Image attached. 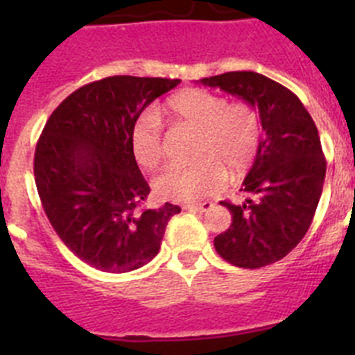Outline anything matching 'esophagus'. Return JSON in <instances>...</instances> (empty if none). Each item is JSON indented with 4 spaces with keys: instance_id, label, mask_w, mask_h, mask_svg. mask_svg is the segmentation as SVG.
I'll list each match as a JSON object with an SVG mask.
<instances>
[{
    "instance_id": "1",
    "label": "esophagus",
    "mask_w": 355,
    "mask_h": 355,
    "mask_svg": "<svg viewBox=\"0 0 355 355\" xmlns=\"http://www.w3.org/2000/svg\"><path fill=\"white\" fill-rule=\"evenodd\" d=\"M211 208H213V202H209V200H205V202H192V205L183 206V209H188V211H196V213H205Z\"/></svg>"
}]
</instances>
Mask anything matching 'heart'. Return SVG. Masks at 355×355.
Returning <instances> with one entry per match:
<instances>
[{"mask_svg": "<svg viewBox=\"0 0 355 355\" xmlns=\"http://www.w3.org/2000/svg\"><path fill=\"white\" fill-rule=\"evenodd\" d=\"M156 114L175 126L196 131L188 167H171L155 181L158 196L174 202H196L213 196L229 181L243 180L261 147V119L249 103H229L205 89H183L163 103ZM130 146L140 167L156 168L165 155L162 124L150 112L135 119Z\"/></svg>", "mask_w": 355, "mask_h": 355, "instance_id": "b5f03b06", "label": "heart"}]
</instances>
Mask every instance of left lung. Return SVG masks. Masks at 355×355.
Masks as SVG:
<instances>
[{
    "mask_svg": "<svg viewBox=\"0 0 355 355\" xmlns=\"http://www.w3.org/2000/svg\"><path fill=\"white\" fill-rule=\"evenodd\" d=\"M258 110L263 137L258 158L245 175V202L220 205L231 211L227 231L215 236L220 258L240 268L283 259L311 225L325 180V158L311 115L291 90L252 71L202 78Z\"/></svg>",
    "mask_w": 355,
    "mask_h": 355,
    "instance_id": "8db88e82",
    "label": "left lung"
}]
</instances>
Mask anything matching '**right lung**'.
Instances as JSON below:
<instances>
[{
    "mask_svg": "<svg viewBox=\"0 0 355 355\" xmlns=\"http://www.w3.org/2000/svg\"><path fill=\"white\" fill-rule=\"evenodd\" d=\"M181 80L110 76L74 90L51 114L35 149L33 174L53 229L81 261L124 274L158 254L171 216L165 202L140 211L149 196L130 131L135 119Z\"/></svg>",
    "mask_w": 355,
    "mask_h": 355,
    "instance_id": "obj_1",
    "label": "right lung"
}]
</instances>
